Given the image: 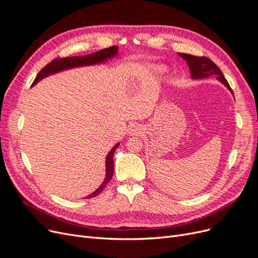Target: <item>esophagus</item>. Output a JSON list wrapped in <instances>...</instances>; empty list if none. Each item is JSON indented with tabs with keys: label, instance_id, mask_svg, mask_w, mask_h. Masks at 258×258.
Segmentation results:
<instances>
[{
	"label": "esophagus",
	"instance_id": "34e87169",
	"mask_svg": "<svg viewBox=\"0 0 258 258\" xmlns=\"http://www.w3.org/2000/svg\"><path fill=\"white\" fill-rule=\"evenodd\" d=\"M140 131H141V127H140L138 123H132V124H130L129 130H128L129 135H137V134H139Z\"/></svg>",
	"mask_w": 258,
	"mask_h": 258
}]
</instances>
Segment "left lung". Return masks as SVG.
<instances>
[{
    "label": "left lung",
    "mask_w": 258,
    "mask_h": 258,
    "mask_svg": "<svg viewBox=\"0 0 258 258\" xmlns=\"http://www.w3.org/2000/svg\"><path fill=\"white\" fill-rule=\"evenodd\" d=\"M178 56H181L184 60H186L187 64H188L190 70L191 79H206L208 76L214 75L217 77L218 81L222 82L226 87L232 92L228 82L226 81L220 68H218L212 60H210L207 57H197L189 53L183 52H179Z\"/></svg>",
    "instance_id": "left-lung-1"
}]
</instances>
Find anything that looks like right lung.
<instances>
[{
	"mask_svg": "<svg viewBox=\"0 0 258 258\" xmlns=\"http://www.w3.org/2000/svg\"><path fill=\"white\" fill-rule=\"evenodd\" d=\"M117 52H118V47L117 46H112V47L108 48H104L101 49L97 52H93L90 54H87V56H80V57H64V58H57L53 59L51 62L47 66H45L38 74L36 75L35 80L33 82L32 85H35L38 81L43 80L44 77L48 76L50 74H54L58 73L60 71H63V70H68V69H72V68H77V67H83V66H91V64H97V63H101V62H104L107 59H111L113 57H115ZM119 143H117L111 152L107 154L106 156V161H105V168H106V174H105V178L103 183L100 185L99 188L93 191L91 195H89L88 197L86 198H92L96 197L104 189V187L106 186V184L111 181V178L113 176L114 173V160H113V156H114V152L117 150Z\"/></svg>",
	"mask_w": 258,
	"mask_h": 258,
	"instance_id": "right-lung-1",
	"label": "right lung"
}]
</instances>
